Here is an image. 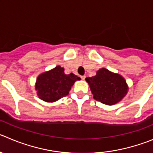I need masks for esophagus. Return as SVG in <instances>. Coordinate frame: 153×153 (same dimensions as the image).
Segmentation results:
<instances>
[{
	"mask_svg": "<svg viewBox=\"0 0 153 153\" xmlns=\"http://www.w3.org/2000/svg\"><path fill=\"white\" fill-rule=\"evenodd\" d=\"M80 77H81V79H82V80H84V79H86V76H85V75H84V76H81Z\"/></svg>",
	"mask_w": 153,
	"mask_h": 153,
	"instance_id": "obj_1",
	"label": "esophagus"
}]
</instances>
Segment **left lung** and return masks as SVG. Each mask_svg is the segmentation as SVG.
Wrapping results in <instances>:
<instances>
[{"instance_id": "1", "label": "left lung", "mask_w": 153, "mask_h": 153, "mask_svg": "<svg viewBox=\"0 0 153 153\" xmlns=\"http://www.w3.org/2000/svg\"><path fill=\"white\" fill-rule=\"evenodd\" d=\"M86 80L94 99L108 105H112L122 100L128 90V86L122 76L105 68L99 70L96 76L86 78Z\"/></svg>"}]
</instances>
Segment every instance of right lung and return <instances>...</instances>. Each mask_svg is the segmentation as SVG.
I'll return each mask as SVG.
<instances>
[{
    "label": "right lung",
    "mask_w": 153,
    "mask_h": 153,
    "mask_svg": "<svg viewBox=\"0 0 153 153\" xmlns=\"http://www.w3.org/2000/svg\"><path fill=\"white\" fill-rule=\"evenodd\" d=\"M79 79L80 78L73 73L65 74L64 68L57 66L38 76L35 89L39 99L54 102L67 96L74 82Z\"/></svg>",
    "instance_id": "right-lung-1"
}]
</instances>
